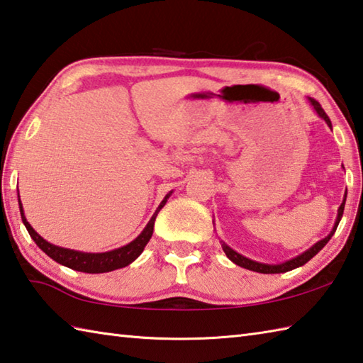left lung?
<instances>
[{
	"label": "left lung",
	"mask_w": 363,
	"mask_h": 363,
	"mask_svg": "<svg viewBox=\"0 0 363 363\" xmlns=\"http://www.w3.org/2000/svg\"><path fill=\"white\" fill-rule=\"evenodd\" d=\"M308 101H310V104H311V105H313V108H315V111H316L318 115H319V118H323V119L325 121V123H328V125L330 127V129H332V123H330V119H329V116H328V115H325V111L323 110V106L319 105V102H316L315 99H310V97H308ZM345 203H346V195H345V200H343V203L340 204V208H338V216H337V220H335V225H333V228H332V231H330L329 236H325L324 239L319 240V242H316L313 247H310L307 252H303L302 255H299V257H296V258H293V259L281 262V264H262V262L253 261V259H248V258L242 257V255H240V253L234 252L233 248L226 245L225 242H222V248H223V252H225L226 257H228V258L234 262V264H238V266L244 267V269H248V271L259 272V274H283V272L293 271V269H296V267H301V266H303V264H305V262H308L311 258L315 257V255H316L319 250H321V248H323L325 244L329 242L330 238L333 236V233L337 231V226H338V223H340V220H342V217H343Z\"/></svg>",
	"instance_id": "8db88e82"
}]
</instances>
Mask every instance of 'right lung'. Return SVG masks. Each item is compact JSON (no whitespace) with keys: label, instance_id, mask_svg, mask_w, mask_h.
<instances>
[{"label":"right lung","instance_id":"add662e5","mask_svg":"<svg viewBox=\"0 0 363 363\" xmlns=\"http://www.w3.org/2000/svg\"><path fill=\"white\" fill-rule=\"evenodd\" d=\"M172 194L173 191H169V194L163 198V201L159 204L157 211L154 212V216L151 217V220H149L147 225L145 226V230L140 233V236L137 239H133L130 244L116 248V250L105 252V253L77 252V250H70V248H62V247L47 242V240L44 238H40L39 234L33 230V226L28 223L20 198H18V206H20L21 220H23L28 233H30V236L33 238L34 242L38 244L40 250L45 252L50 258L55 259L56 262H60V264H62V266L74 269V271H78V272L104 274V272H111V271H116V269L129 266L132 261H135L140 257L141 252L145 250L146 244L149 242V239H151V236H152L155 217H157L160 209L165 206L167 200Z\"/></svg>","mask_w":363,"mask_h":363}]
</instances>
